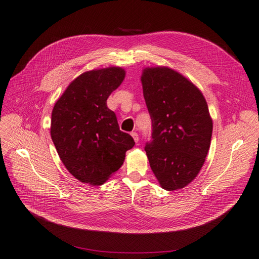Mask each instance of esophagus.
<instances>
[{"label": "esophagus", "mask_w": 259, "mask_h": 259, "mask_svg": "<svg viewBox=\"0 0 259 259\" xmlns=\"http://www.w3.org/2000/svg\"><path fill=\"white\" fill-rule=\"evenodd\" d=\"M131 135H132V137L134 138V140H135V142H138V141H139V136H138V134H137L136 132H132Z\"/></svg>", "instance_id": "1"}]
</instances>
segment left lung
<instances>
[{
    "label": "left lung",
    "mask_w": 259,
    "mask_h": 259,
    "mask_svg": "<svg viewBox=\"0 0 259 259\" xmlns=\"http://www.w3.org/2000/svg\"><path fill=\"white\" fill-rule=\"evenodd\" d=\"M141 82L152 121L145 147L150 167L164 190L183 189L200 171L210 148L213 125L207 102L171 68H146Z\"/></svg>",
    "instance_id": "left-lung-1"
}]
</instances>
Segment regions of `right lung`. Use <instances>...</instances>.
Wrapping results in <instances>:
<instances>
[{
    "label": "right lung",
    "instance_id": "right-lung-1",
    "mask_svg": "<svg viewBox=\"0 0 259 259\" xmlns=\"http://www.w3.org/2000/svg\"><path fill=\"white\" fill-rule=\"evenodd\" d=\"M124 77L121 67L85 72L67 87L53 107L52 141L62 163L82 183H105L122 166L126 151L135 146L107 107V99Z\"/></svg>",
    "mask_w": 259,
    "mask_h": 259
}]
</instances>
